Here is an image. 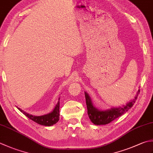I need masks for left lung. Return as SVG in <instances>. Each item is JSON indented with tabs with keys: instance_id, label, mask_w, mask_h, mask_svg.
Instances as JSON below:
<instances>
[{
	"instance_id": "obj_1",
	"label": "left lung",
	"mask_w": 153,
	"mask_h": 153,
	"mask_svg": "<svg viewBox=\"0 0 153 153\" xmlns=\"http://www.w3.org/2000/svg\"><path fill=\"white\" fill-rule=\"evenodd\" d=\"M140 93V90L137 92V94L134 99L130 102H128L126 105L123 107H119L117 108H112L106 111H100L93 105L91 101V99L88 94L85 92V96L86 100L87 109H88V114L89 119L93 123L97 125H106L115 120V119L123 115L128 109L133 107L134 103L137 100V97Z\"/></svg>"
}]
</instances>
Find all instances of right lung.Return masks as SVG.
Returning <instances> with one entry per match:
<instances>
[{
    "mask_svg": "<svg viewBox=\"0 0 153 153\" xmlns=\"http://www.w3.org/2000/svg\"><path fill=\"white\" fill-rule=\"evenodd\" d=\"M58 102L56 104L54 109L48 114L44 115L42 116H34L30 115L28 113L24 111L20 108L19 109L24 115H25L27 117L31 119L33 121H34L38 124H40L44 126H51L53 124H56L59 121V98L58 99Z\"/></svg>",
    "mask_w": 153,
    "mask_h": 153,
    "instance_id": "right-lung-1",
    "label": "right lung"
}]
</instances>
